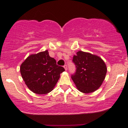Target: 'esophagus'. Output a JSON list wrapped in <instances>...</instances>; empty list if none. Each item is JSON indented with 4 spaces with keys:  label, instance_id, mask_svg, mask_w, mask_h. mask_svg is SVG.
Listing matches in <instances>:
<instances>
[{
    "label": "esophagus",
    "instance_id": "obj_1",
    "mask_svg": "<svg viewBox=\"0 0 128 128\" xmlns=\"http://www.w3.org/2000/svg\"><path fill=\"white\" fill-rule=\"evenodd\" d=\"M64 68H65L66 70H67V65H64Z\"/></svg>",
    "mask_w": 128,
    "mask_h": 128
}]
</instances>
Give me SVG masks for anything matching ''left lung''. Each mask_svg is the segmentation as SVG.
<instances>
[{
    "label": "left lung",
    "instance_id": "obj_1",
    "mask_svg": "<svg viewBox=\"0 0 128 128\" xmlns=\"http://www.w3.org/2000/svg\"><path fill=\"white\" fill-rule=\"evenodd\" d=\"M73 62L76 70L72 79L78 90L87 94L99 88L107 72L104 60L96 55L80 50L73 56Z\"/></svg>",
    "mask_w": 128,
    "mask_h": 128
}]
</instances>
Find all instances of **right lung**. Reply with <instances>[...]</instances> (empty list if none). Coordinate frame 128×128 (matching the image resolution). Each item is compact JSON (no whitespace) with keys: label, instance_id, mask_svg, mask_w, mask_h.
Instances as JSON below:
<instances>
[{"label":"right lung","instance_id":"add662e5","mask_svg":"<svg viewBox=\"0 0 128 128\" xmlns=\"http://www.w3.org/2000/svg\"><path fill=\"white\" fill-rule=\"evenodd\" d=\"M20 70L25 84L38 94H48L53 90L60 74L65 71L50 56L48 50L29 55L22 62Z\"/></svg>","mask_w":128,"mask_h":128}]
</instances>
